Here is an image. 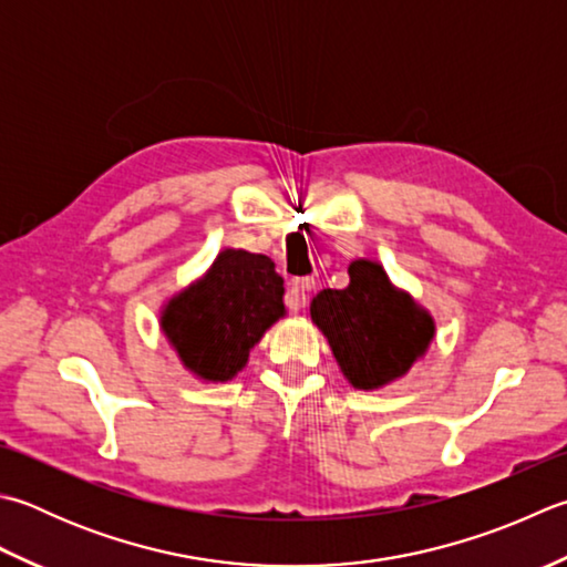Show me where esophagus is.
Masks as SVG:
<instances>
[{
    "label": "esophagus",
    "mask_w": 567,
    "mask_h": 567,
    "mask_svg": "<svg viewBox=\"0 0 567 567\" xmlns=\"http://www.w3.org/2000/svg\"><path fill=\"white\" fill-rule=\"evenodd\" d=\"M315 287V277H295L285 292V305L290 312H299L307 305V292Z\"/></svg>",
    "instance_id": "1"
}]
</instances>
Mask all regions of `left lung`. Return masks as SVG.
<instances>
[{"instance_id": "1", "label": "left lung", "mask_w": 567, "mask_h": 567, "mask_svg": "<svg viewBox=\"0 0 567 567\" xmlns=\"http://www.w3.org/2000/svg\"><path fill=\"white\" fill-rule=\"evenodd\" d=\"M353 388L373 391L410 371L435 337V321L395 290L379 262L353 260L343 290H321L309 307Z\"/></svg>"}]
</instances>
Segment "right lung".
<instances>
[{
    "label": "right lung",
    "instance_id": "right-lung-1",
    "mask_svg": "<svg viewBox=\"0 0 567 567\" xmlns=\"http://www.w3.org/2000/svg\"><path fill=\"white\" fill-rule=\"evenodd\" d=\"M285 282L268 255L224 250L202 280L169 299L162 329L188 371L230 381L285 315Z\"/></svg>",
    "mask_w": 567,
    "mask_h": 567
}]
</instances>
